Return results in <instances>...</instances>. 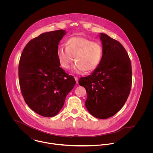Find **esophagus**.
Here are the masks:
<instances>
[{"instance_id":"esophagus-1","label":"esophagus","mask_w":153,"mask_h":153,"mask_svg":"<svg viewBox=\"0 0 153 153\" xmlns=\"http://www.w3.org/2000/svg\"><path fill=\"white\" fill-rule=\"evenodd\" d=\"M75 79L76 81V83L78 84V78L77 77H75Z\"/></svg>"}]
</instances>
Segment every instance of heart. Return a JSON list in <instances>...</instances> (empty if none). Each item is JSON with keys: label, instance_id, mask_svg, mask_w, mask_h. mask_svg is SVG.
Segmentation results:
<instances>
[{"label": "heart", "instance_id": "heart-1", "mask_svg": "<svg viewBox=\"0 0 153 153\" xmlns=\"http://www.w3.org/2000/svg\"><path fill=\"white\" fill-rule=\"evenodd\" d=\"M57 57L61 66L68 69L75 59L74 71L82 73L92 71L100 65L102 55V45L84 37H72L66 41V47L57 49ZM75 59H74V57Z\"/></svg>", "mask_w": 153, "mask_h": 153}]
</instances>
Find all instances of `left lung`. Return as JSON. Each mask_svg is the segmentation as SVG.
Here are the masks:
<instances>
[{"instance_id": "1", "label": "left lung", "mask_w": 153, "mask_h": 153, "mask_svg": "<svg viewBox=\"0 0 153 153\" xmlns=\"http://www.w3.org/2000/svg\"><path fill=\"white\" fill-rule=\"evenodd\" d=\"M103 48L102 60L91 75L79 79L85 88V107L94 117L107 119L124 106L132 84L129 56L124 46L105 33H100Z\"/></svg>"}]
</instances>
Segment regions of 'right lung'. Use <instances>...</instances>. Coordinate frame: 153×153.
Returning a JSON list of instances; mask_svg holds the SVG:
<instances>
[{"mask_svg":"<svg viewBox=\"0 0 153 153\" xmlns=\"http://www.w3.org/2000/svg\"><path fill=\"white\" fill-rule=\"evenodd\" d=\"M66 33L61 29L41 34L26 45L20 58L19 79L25 101L46 117L59 113L76 83L60 67L57 57L58 45Z\"/></svg>","mask_w":153,"mask_h":153,"instance_id":"right-lung-1","label":"right lung"}]
</instances>
